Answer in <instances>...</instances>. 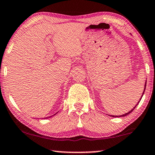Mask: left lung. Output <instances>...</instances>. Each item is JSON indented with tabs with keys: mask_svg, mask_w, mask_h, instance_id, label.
<instances>
[{
	"mask_svg": "<svg viewBox=\"0 0 155 155\" xmlns=\"http://www.w3.org/2000/svg\"><path fill=\"white\" fill-rule=\"evenodd\" d=\"M146 81H145V87H144V91H143V94H144V92H145V88H146ZM143 95H142V96H143ZM141 98H142V97H141ZM140 99H141V98H140ZM139 102H140V101H138V103ZM136 107V106L135 107H134V108L133 109H132L131 110H130L129 112H128V113H126V114H124V115H119V116H115V115H111L112 117H124V116H126V115H129V113H131V112L132 111H133L134 110V108H135V107Z\"/></svg>",
	"mask_w": 155,
	"mask_h": 155,
	"instance_id": "obj_1",
	"label": "left lung"
}]
</instances>
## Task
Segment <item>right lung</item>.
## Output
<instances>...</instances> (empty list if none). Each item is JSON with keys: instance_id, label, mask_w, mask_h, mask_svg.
<instances>
[{"instance_id": "right-lung-1", "label": "right lung", "mask_w": 155, "mask_h": 155, "mask_svg": "<svg viewBox=\"0 0 155 155\" xmlns=\"http://www.w3.org/2000/svg\"><path fill=\"white\" fill-rule=\"evenodd\" d=\"M57 113H56V114H57ZM56 114H54V115H56ZM54 115H51V116H50V117H52V116H54ZM46 118H48V117H45V119H46Z\"/></svg>"}]
</instances>
